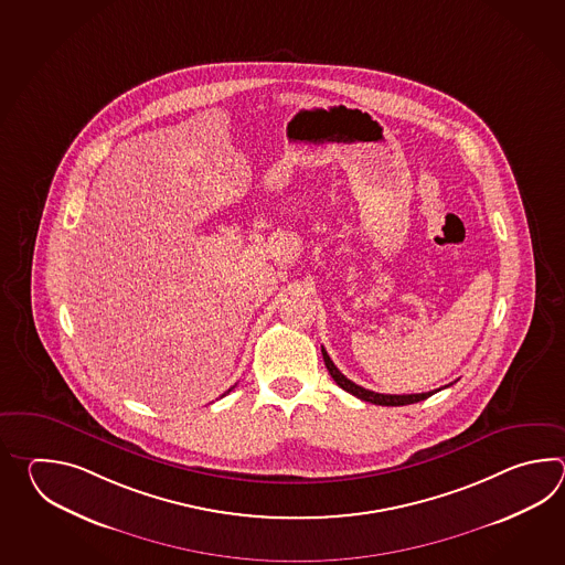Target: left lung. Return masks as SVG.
Here are the masks:
<instances>
[{
  "label": "left lung",
  "instance_id": "left-lung-1",
  "mask_svg": "<svg viewBox=\"0 0 565 565\" xmlns=\"http://www.w3.org/2000/svg\"><path fill=\"white\" fill-rule=\"evenodd\" d=\"M321 353H323L324 365H327V370L331 373V377L335 380V384L339 385V387H343L351 396L360 397L363 402H372V404H377V406H408V404H416V402H422V399H426V397L434 396L436 392H440V390H434V392L404 394V396H396V394H377V392L365 390V387L353 384L351 380H348L343 373L337 370L335 363L331 361L324 348H321ZM445 387H448V385H445Z\"/></svg>",
  "mask_w": 565,
  "mask_h": 565
}]
</instances>
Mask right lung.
<instances>
[{"mask_svg":"<svg viewBox=\"0 0 565 565\" xmlns=\"http://www.w3.org/2000/svg\"><path fill=\"white\" fill-rule=\"evenodd\" d=\"M228 392H232V387H230ZM228 392H226V394H228ZM226 394H224V396H226Z\"/></svg>","mask_w":565,"mask_h":565,"instance_id":"1","label":"right lung"}]
</instances>
